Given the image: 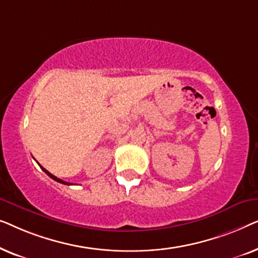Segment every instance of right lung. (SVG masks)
<instances>
[{
	"instance_id": "right-lung-1",
	"label": "right lung",
	"mask_w": 258,
	"mask_h": 258,
	"mask_svg": "<svg viewBox=\"0 0 258 258\" xmlns=\"http://www.w3.org/2000/svg\"><path fill=\"white\" fill-rule=\"evenodd\" d=\"M40 167H41L42 170H43V171L45 172V174H47V175L49 176V177H51L52 179H54V181H56V182H59V183H62V184H67V185H70V184H72V183H69V182H66V181H62V179H59V178L56 177V176H54V175H52V174H50V172H49L48 170H45V169H44L43 167H42V165H40Z\"/></svg>"
}]
</instances>
